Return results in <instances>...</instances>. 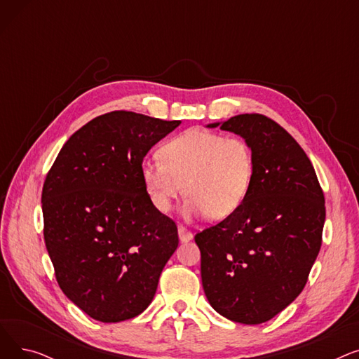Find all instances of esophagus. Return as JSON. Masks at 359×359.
I'll list each match as a JSON object with an SVG mask.
<instances>
[{
  "instance_id": "1",
  "label": "esophagus",
  "mask_w": 359,
  "mask_h": 359,
  "mask_svg": "<svg viewBox=\"0 0 359 359\" xmlns=\"http://www.w3.org/2000/svg\"><path fill=\"white\" fill-rule=\"evenodd\" d=\"M177 231H179V238H180L182 243H186V241H189V240L194 238V234L187 229H184L183 225H180V227L177 229Z\"/></svg>"
}]
</instances>
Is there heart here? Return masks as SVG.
Returning a JSON list of instances; mask_svg holds the SVG:
<instances>
[{"label":"heart","instance_id":"b5f03b06","mask_svg":"<svg viewBox=\"0 0 359 359\" xmlns=\"http://www.w3.org/2000/svg\"><path fill=\"white\" fill-rule=\"evenodd\" d=\"M160 158L142 161L141 176L163 214L172 210L184 186L186 217L227 218L240 208L253 182V151L240 137L189 129L164 142Z\"/></svg>","mask_w":359,"mask_h":359}]
</instances>
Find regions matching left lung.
<instances>
[{
    "label": "left lung",
    "instance_id": "8db88e82",
    "mask_svg": "<svg viewBox=\"0 0 359 359\" xmlns=\"http://www.w3.org/2000/svg\"><path fill=\"white\" fill-rule=\"evenodd\" d=\"M219 128L249 142L255 175L240 208L195 236L202 287L221 316L260 325L307 284L322 246L325 195L304 149L275 121L244 113Z\"/></svg>",
    "mask_w": 359,
    "mask_h": 359
}]
</instances>
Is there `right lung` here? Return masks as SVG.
<instances>
[{
  "instance_id": "1",
  "label": "right lung",
  "mask_w": 359,
  "mask_h": 359,
  "mask_svg": "<svg viewBox=\"0 0 359 359\" xmlns=\"http://www.w3.org/2000/svg\"><path fill=\"white\" fill-rule=\"evenodd\" d=\"M180 125L115 110L61 148L42 191L43 237L62 292L91 318L118 323L154 298L177 227L141 176L151 147Z\"/></svg>"
}]
</instances>
